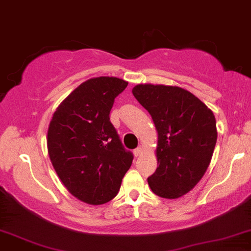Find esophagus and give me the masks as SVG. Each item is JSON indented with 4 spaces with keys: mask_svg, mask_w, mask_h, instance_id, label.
<instances>
[{
    "mask_svg": "<svg viewBox=\"0 0 251 251\" xmlns=\"http://www.w3.org/2000/svg\"><path fill=\"white\" fill-rule=\"evenodd\" d=\"M133 153H134L135 157H139L140 155H141V153H142V148H141V147H139V148L134 149V151H133Z\"/></svg>",
    "mask_w": 251,
    "mask_h": 251,
    "instance_id": "34e87169",
    "label": "esophagus"
}]
</instances>
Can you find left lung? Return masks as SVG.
Listing matches in <instances>:
<instances>
[{
    "mask_svg": "<svg viewBox=\"0 0 251 251\" xmlns=\"http://www.w3.org/2000/svg\"><path fill=\"white\" fill-rule=\"evenodd\" d=\"M132 92L158 132V168L148 178L150 188L160 198L178 199L196 186L210 164L217 142L215 116L180 87L138 85Z\"/></svg>",
    "mask_w": 251,
    "mask_h": 251,
    "instance_id": "1",
    "label": "left lung"
}]
</instances>
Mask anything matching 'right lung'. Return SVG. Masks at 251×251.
Listing matches in <instances>:
<instances>
[{
    "label": "right lung",
    "instance_id": "add662e5",
    "mask_svg": "<svg viewBox=\"0 0 251 251\" xmlns=\"http://www.w3.org/2000/svg\"><path fill=\"white\" fill-rule=\"evenodd\" d=\"M127 83L113 76L89 79L61 103L48 128L53 169L70 193L88 204L118 194L133 153L123 146L110 111Z\"/></svg>",
    "mask_w": 251,
    "mask_h": 251
}]
</instances>
